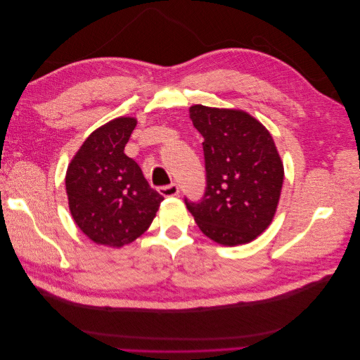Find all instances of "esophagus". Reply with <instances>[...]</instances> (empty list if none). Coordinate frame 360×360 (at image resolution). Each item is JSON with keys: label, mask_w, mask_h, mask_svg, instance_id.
<instances>
[{"label": "esophagus", "mask_w": 360, "mask_h": 360, "mask_svg": "<svg viewBox=\"0 0 360 360\" xmlns=\"http://www.w3.org/2000/svg\"><path fill=\"white\" fill-rule=\"evenodd\" d=\"M158 191L162 197H176V195H179V186L176 183L167 184V186H160Z\"/></svg>", "instance_id": "1"}]
</instances>
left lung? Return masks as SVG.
Here are the masks:
<instances>
[{
  "mask_svg": "<svg viewBox=\"0 0 360 360\" xmlns=\"http://www.w3.org/2000/svg\"><path fill=\"white\" fill-rule=\"evenodd\" d=\"M202 135L205 191L184 198L200 230L212 240L236 246L252 242L274 219L284 165L269 130L243 111L202 105L189 108Z\"/></svg>",
  "mask_w": 360,
  "mask_h": 360,
  "instance_id": "8db88e82",
  "label": "left lung"
}]
</instances>
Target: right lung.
<instances>
[{"label": "right lung", "instance_id": "obj_1", "mask_svg": "<svg viewBox=\"0 0 360 360\" xmlns=\"http://www.w3.org/2000/svg\"><path fill=\"white\" fill-rule=\"evenodd\" d=\"M136 120L120 117L96 129L66 174L69 209L97 245L120 248L144 234L163 201L138 163L124 155Z\"/></svg>", "mask_w": 360, "mask_h": 360}]
</instances>
